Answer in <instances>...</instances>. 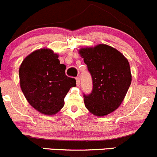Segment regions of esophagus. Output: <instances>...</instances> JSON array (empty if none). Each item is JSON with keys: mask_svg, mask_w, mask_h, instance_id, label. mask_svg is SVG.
Here are the masks:
<instances>
[{"mask_svg": "<svg viewBox=\"0 0 157 157\" xmlns=\"http://www.w3.org/2000/svg\"><path fill=\"white\" fill-rule=\"evenodd\" d=\"M76 85L77 86L80 85V78H79V77H77L76 78Z\"/></svg>", "mask_w": 157, "mask_h": 157, "instance_id": "obj_1", "label": "esophagus"}]
</instances>
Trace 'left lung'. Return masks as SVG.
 I'll use <instances>...</instances> for the list:
<instances>
[{
	"instance_id": "1",
	"label": "left lung",
	"mask_w": 157,
	"mask_h": 157,
	"mask_svg": "<svg viewBox=\"0 0 157 157\" xmlns=\"http://www.w3.org/2000/svg\"><path fill=\"white\" fill-rule=\"evenodd\" d=\"M93 80V90L84 95L85 105L91 114L102 117L115 111L122 103L132 82L128 60L118 50L105 44L82 48Z\"/></svg>"
}]
</instances>
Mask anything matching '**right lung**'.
Listing matches in <instances>:
<instances>
[{
  "mask_svg": "<svg viewBox=\"0 0 157 157\" xmlns=\"http://www.w3.org/2000/svg\"><path fill=\"white\" fill-rule=\"evenodd\" d=\"M58 54L49 48L36 50L23 60L19 67L20 87L33 109L46 115H54L64 105V97L75 78L65 74Z\"/></svg>",
  "mask_w": 157,
  "mask_h": 157,
  "instance_id": "obj_1",
  "label": "right lung"
}]
</instances>
